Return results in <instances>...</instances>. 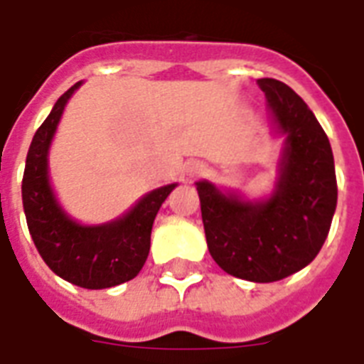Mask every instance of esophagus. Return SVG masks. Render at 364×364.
Wrapping results in <instances>:
<instances>
[{"mask_svg": "<svg viewBox=\"0 0 364 364\" xmlns=\"http://www.w3.org/2000/svg\"><path fill=\"white\" fill-rule=\"evenodd\" d=\"M206 171V166L203 161H193L189 166V175H203Z\"/></svg>", "mask_w": 364, "mask_h": 364, "instance_id": "obj_1", "label": "esophagus"}]
</instances>
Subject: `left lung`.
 <instances>
[{"label": "left lung", "mask_w": 364, "mask_h": 364, "mask_svg": "<svg viewBox=\"0 0 364 364\" xmlns=\"http://www.w3.org/2000/svg\"><path fill=\"white\" fill-rule=\"evenodd\" d=\"M257 85L287 134L273 195L250 203L208 181H198L197 191L213 259L232 277L273 282L320 253L336 213L337 179L328 136L302 97L273 77Z\"/></svg>", "instance_id": "left-lung-1"}]
</instances>
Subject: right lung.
Here are the masks:
<instances>
[{"label":"right lung","instance_id":"1","mask_svg":"<svg viewBox=\"0 0 364 364\" xmlns=\"http://www.w3.org/2000/svg\"><path fill=\"white\" fill-rule=\"evenodd\" d=\"M80 85L60 97L35 132L23 173V208L36 250L54 273L82 289H109L140 273L150 253L154 218L177 185L151 191L122 218L101 226H82L62 210L48 183V148L68 99Z\"/></svg>","mask_w":364,"mask_h":364}]
</instances>
